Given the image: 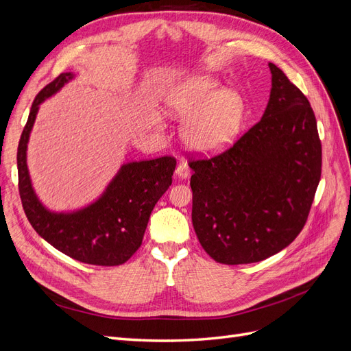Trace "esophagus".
<instances>
[{"label":"esophagus","mask_w":351,"mask_h":351,"mask_svg":"<svg viewBox=\"0 0 351 351\" xmlns=\"http://www.w3.org/2000/svg\"><path fill=\"white\" fill-rule=\"evenodd\" d=\"M190 174V169H189V165L186 162H180L176 168V176L180 177V178H187Z\"/></svg>","instance_id":"obj_1"}]
</instances>
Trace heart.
I'll list each match as a JSON object with an SVG mask.
<instances>
[{
	"label": "heart",
	"mask_w": 351,
	"mask_h": 351,
	"mask_svg": "<svg viewBox=\"0 0 351 351\" xmlns=\"http://www.w3.org/2000/svg\"><path fill=\"white\" fill-rule=\"evenodd\" d=\"M167 105L183 120V139L195 151L214 154L236 141L246 119V105L234 90L214 77L190 76L167 95Z\"/></svg>",
	"instance_id": "b5f03b06"
}]
</instances>
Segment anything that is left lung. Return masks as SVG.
Segmentation results:
<instances>
[{"label": "left lung", "mask_w": 351, "mask_h": 351, "mask_svg": "<svg viewBox=\"0 0 351 351\" xmlns=\"http://www.w3.org/2000/svg\"><path fill=\"white\" fill-rule=\"evenodd\" d=\"M268 66L272 88L261 121L226 152L190 162L193 228L205 252L224 265L259 262L289 246L321 180L311 104L281 69Z\"/></svg>", "instance_id": "8db88e82"}]
</instances>
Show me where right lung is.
I'll return each mask as SVG.
<instances>
[{
    "mask_svg": "<svg viewBox=\"0 0 351 351\" xmlns=\"http://www.w3.org/2000/svg\"><path fill=\"white\" fill-rule=\"evenodd\" d=\"M76 74L62 73L32 104L17 149L19 192L25 214L38 234L67 256L89 265L115 267L141 247L151 212L173 183L176 159L162 156L125 162L102 195L76 210H51L39 200L27 168V143L39 105L54 97Z\"/></svg>",
    "mask_w": 351,
    "mask_h": 351,
    "instance_id": "1",
    "label": "right lung"
}]
</instances>
